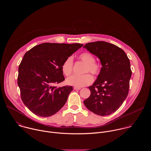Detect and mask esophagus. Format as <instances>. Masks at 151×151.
<instances>
[{"mask_svg":"<svg viewBox=\"0 0 151 151\" xmlns=\"http://www.w3.org/2000/svg\"><path fill=\"white\" fill-rule=\"evenodd\" d=\"M74 88V90H81V88L80 87H74L73 88Z\"/></svg>","mask_w":151,"mask_h":151,"instance_id":"obj_1","label":"esophagus"}]
</instances>
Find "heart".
I'll list each match as a JSON object with an SVG mask.
<instances>
[{
    "label": "heart",
    "instance_id": "1",
    "mask_svg": "<svg viewBox=\"0 0 151 151\" xmlns=\"http://www.w3.org/2000/svg\"><path fill=\"white\" fill-rule=\"evenodd\" d=\"M79 59L85 63L83 70L84 73L90 72L94 75H97L100 72V68L95 63L94 57L88 52L82 53L79 56ZM73 58L72 56L68 57L63 63L61 66V71L63 73L69 76L71 74L73 69ZM93 81V76L88 73L83 75H73L66 79V83L75 87H82L91 83Z\"/></svg>",
    "mask_w": 151,
    "mask_h": 151
}]
</instances>
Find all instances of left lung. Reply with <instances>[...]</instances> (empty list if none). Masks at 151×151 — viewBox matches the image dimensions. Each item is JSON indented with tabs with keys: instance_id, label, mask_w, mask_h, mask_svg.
Instances as JSON below:
<instances>
[{
	"instance_id": "left-lung-1",
	"label": "left lung",
	"mask_w": 151,
	"mask_h": 151,
	"mask_svg": "<svg viewBox=\"0 0 151 151\" xmlns=\"http://www.w3.org/2000/svg\"><path fill=\"white\" fill-rule=\"evenodd\" d=\"M83 48L98 57L102 66L97 79L88 87L91 94L83 103L97 115H109L128 96L132 73L130 60L122 49L106 42H90Z\"/></svg>"
}]
</instances>
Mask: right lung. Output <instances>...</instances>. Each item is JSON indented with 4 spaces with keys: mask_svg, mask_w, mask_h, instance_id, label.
<instances>
[{
    "mask_svg": "<svg viewBox=\"0 0 151 151\" xmlns=\"http://www.w3.org/2000/svg\"><path fill=\"white\" fill-rule=\"evenodd\" d=\"M83 46L80 44L44 43L24 55L18 68V85L27 108L42 117L51 116L67 101L72 86L57 87L64 81L63 63Z\"/></svg>",
    "mask_w": 151,
    "mask_h": 151,
    "instance_id": "obj_1",
    "label": "right lung"
}]
</instances>
